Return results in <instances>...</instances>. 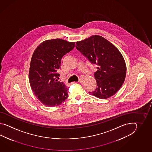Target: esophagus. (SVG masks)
I'll use <instances>...</instances> for the list:
<instances>
[{"label": "esophagus", "instance_id": "34e87169", "mask_svg": "<svg viewBox=\"0 0 152 152\" xmlns=\"http://www.w3.org/2000/svg\"><path fill=\"white\" fill-rule=\"evenodd\" d=\"M83 81H84L83 79H79V80L78 81V83H83Z\"/></svg>", "mask_w": 152, "mask_h": 152}]
</instances>
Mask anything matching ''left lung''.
I'll return each instance as SVG.
<instances>
[{"mask_svg": "<svg viewBox=\"0 0 152 152\" xmlns=\"http://www.w3.org/2000/svg\"><path fill=\"white\" fill-rule=\"evenodd\" d=\"M76 48L93 64L98 66L94 73L96 90L90 94L107 99L120 90L126 76V62L120 50L112 43L99 35H92L76 42Z\"/></svg>", "mask_w": 152, "mask_h": 152, "instance_id": "obj_1", "label": "left lung"}]
</instances>
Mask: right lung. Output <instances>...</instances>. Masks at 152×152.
<instances>
[{
  "mask_svg": "<svg viewBox=\"0 0 152 152\" xmlns=\"http://www.w3.org/2000/svg\"><path fill=\"white\" fill-rule=\"evenodd\" d=\"M75 42L45 40L35 49L29 69V83L37 98L48 107L61 105L68 98V87L58 81L61 58L74 48Z\"/></svg>",
  "mask_w": 152,
  "mask_h": 152,
  "instance_id": "1",
  "label": "right lung"
}]
</instances>
